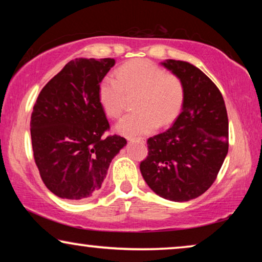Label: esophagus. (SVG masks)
Instances as JSON below:
<instances>
[{
  "label": "esophagus",
  "mask_w": 262,
  "mask_h": 262,
  "mask_svg": "<svg viewBox=\"0 0 262 262\" xmlns=\"http://www.w3.org/2000/svg\"><path fill=\"white\" fill-rule=\"evenodd\" d=\"M128 142H138V143H142V144H144L145 143V139L144 138H127Z\"/></svg>",
  "instance_id": "34e87169"
}]
</instances>
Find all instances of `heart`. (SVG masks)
Returning a JSON list of instances; mask_svg holds the SVG:
<instances>
[{
	"mask_svg": "<svg viewBox=\"0 0 262 262\" xmlns=\"http://www.w3.org/2000/svg\"><path fill=\"white\" fill-rule=\"evenodd\" d=\"M116 77L107 76L99 84V101L111 118L124 111L125 95H137L135 113L118 121L117 132L126 137L146 135L175 119L184 101L181 81L149 60L138 59L118 69Z\"/></svg>",
	"mask_w": 262,
	"mask_h": 262,
	"instance_id": "obj_1",
	"label": "heart"
}]
</instances>
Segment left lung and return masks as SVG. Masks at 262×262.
<instances>
[{"instance_id": "8db88e82", "label": "left lung", "mask_w": 262, "mask_h": 262, "mask_svg": "<svg viewBox=\"0 0 262 262\" xmlns=\"http://www.w3.org/2000/svg\"><path fill=\"white\" fill-rule=\"evenodd\" d=\"M161 66L181 81V113L166 132L150 137L141 173L157 195L188 202L211 187L229 148V123L220 89L198 68L166 59Z\"/></svg>"}]
</instances>
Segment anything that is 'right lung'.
Returning <instances> with one entry per match:
<instances>
[{
  "label": "right lung",
  "mask_w": 262,
  "mask_h": 262,
  "mask_svg": "<svg viewBox=\"0 0 262 262\" xmlns=\"http://www.w3.org/2000/svg\"><path fill=\"white\" fill-rule=\"evenodd\" d=\"M113 58L70 60L41 89L31 117V138L39 174L62 199L82 200L101 188L114 156L126 145L110 128L99 101V84Z\"/></svg>",
  "instance_id": "right-lung-1"
}]
</instances>
